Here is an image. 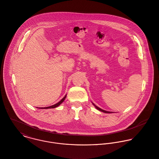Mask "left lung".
<instances>
[{"label":"left lung","instance_id":"8db88e82","mask_svg":"<svg viewBox=\"0 0 159 159\" xmlns=\"http://www.w3.org/2000/svg\"><path fill=\"white\" fill-rule=\"evenodd\" d=\"M92 104H93V106H94L98 110H99V111H102V112H104V113H112V111H106V110H102V109H101V108H99V107H98V106H96L94 103H93L92 102Z\"/></svg>","mask_w":159,"mask_h":159}]
</instances>
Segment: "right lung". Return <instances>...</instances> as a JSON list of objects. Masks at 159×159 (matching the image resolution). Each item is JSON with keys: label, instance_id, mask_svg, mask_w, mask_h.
Returning a JSON list of instances; mask_svg holds the SVG:
<instances>
[{"label": "right lung", "instance_id": "obj_1", "mask_svg": "<svg viewBox=\"0 0 159 159\" xmlns=\"http://www.w3.org/2000/svg\"><path fill=\"white\" fill-rule=\"evenodd\" d=\"M66 94L65 96V97L60 101V102H58V103H57V104H54L53 106H49V107H39V108H41V109H48V108H55V107H58V106H60L63 101H64V100L65 99V98H66Z\"/></svg>", "mask_w": 159, "mask_h": 159}]
</instances>
